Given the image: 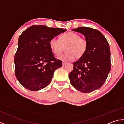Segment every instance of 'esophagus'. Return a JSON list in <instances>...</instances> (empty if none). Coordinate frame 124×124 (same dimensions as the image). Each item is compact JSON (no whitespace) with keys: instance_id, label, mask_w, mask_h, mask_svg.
Returning <instances> with one entry per match:
<instances>
[{"instance_id":"obj_1","label":"esophagus","mask_w":124,"mask_h":124,"mask_svg":"<svg viewBox=\"0 0 124 124\" xmlns=\"http://www.w3.org/2000/svg\"><path fill=\"white\" fill-rule=\"evenodd\" d=\"M66 64H67V63L65 62H64V61H63L62 62V65H63V66H64V65H66Z\"/></svg>"}]
</instances>
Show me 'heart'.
Wrapping results in <instances>:
<instances>
[{
  "label": "heart",
  "instance_id": "1",
  "mask_svg": "<svg viewBox=\"0 0 124 124\" xmlns=\"http://www.w3.org/2000/svg\"><path fill=\"white\" fill-rule=\"evenodd\" d=\"M49 46L54 53L59 56L64 50L66 52L59 58L64 61H69L81 57L85 54L87 47L86 39L81 37L78 33L70 32L62 34L60 39L53 38L49 41Z\"/></svg>",
  "mask_w": 124,
  "mask_h": 124
}]
</instances>
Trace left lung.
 <instances>
[{"label": "left lung", "instance_id": "8db88e82", "mask_svg": "<svg viewBox=\"0 0 124 124\" xmlns=\"http://www.w3.org/2000/svg\"><path fill=\"white\" fill-rule=\"evenodd\" d=\"M80 32L87 41L86 52L73 63L69 75L72 86L83 93H90L103 85L111 70L109 44L103 34L96 29L79 27L72 30Z\"/></svg>", "mask_w": 124, "mask_h": 124}]
</instances>
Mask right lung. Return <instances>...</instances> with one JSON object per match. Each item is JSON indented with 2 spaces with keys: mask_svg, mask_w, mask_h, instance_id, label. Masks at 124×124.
<instances>
[{
  "mask_svg": "<svg viewBox=\"0 0 124 124\" xmlns=\"http://www.w3.org/2000/svg\"><path fill=\"white\" fill-rule=\"evenodd\" d=\"M66 29L44 25L31 26L19 37L14 56L17 79L29 90L37 91L51 83L54 72L62 66L54 56L49 46L51 39Z\"/></svg>",
  "mask_w": 124,
  "mask_h": 124,
  "instance_id": "1",
  "label": "right lung"
}]
</instances>
